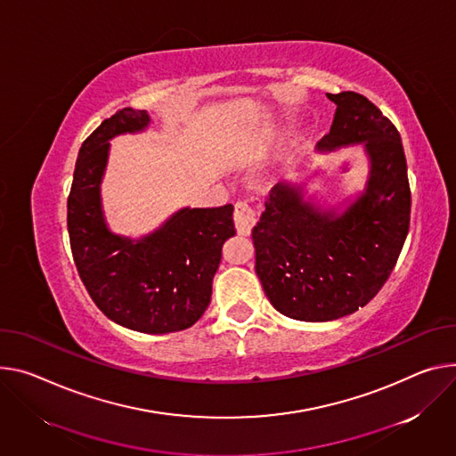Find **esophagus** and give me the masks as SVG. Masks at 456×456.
Returning a JSON list of instances; mask_svg holds the SVG:
<instances>
[{
  "label": "esophagus",
  "mask_w": 456,
  "mask_h": 456,
  "mask_svg": "<svg viewBox=\"0 0 456 456\" xmlns=\"http://www.w3.org/2000/svg\"><path fill=\"white\" fill-rule=\"evenodd\" d=\"M256 224V216L255 211L251 209V205L247 203L245 200H240L234 203V225L238 234H251L253 227Z\"/></svg>",
  "instance_id": "esophagus-1"
}]
</instances>
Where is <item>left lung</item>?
Returning a JSON list of instances; mask_svg holds the SVG:
<instances>
[{
  "label": "left lung",
  "instance_id": "obj_1",
  "mask_svg": "<svg viewBox=\"0 0 456 456\" xmlns=\"http://www.w3.org/2000/svg\"><path fill=\"white\" fill-rule=\"evenodd\" d=\"M337 112L318 151L363 145L365 191L346 211H322L302 187L276 183L253 229L256 274L273 307L295 320L329 322L377 297L393 273L411 218L400 133L365 96L327 94Z\"/></svg>",
  "mask_w": 456,
  "mask_h": 456
}]
</instances>
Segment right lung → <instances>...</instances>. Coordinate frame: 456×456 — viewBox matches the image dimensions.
Segmentation results:
<instances>
[{"label":"right lung","mask_w":456,"mask_h":456,"mask_svg":"<svg viewBox=\"0 0 456 456\" xmlns=\"http://www.w3.org/2000/svg\"><path fill=\"white\" fill-rule=\"evenodd\" d=\"M149 121L145 110L119 109L81 143L67 227L76 269L100 311L123 327L165 335L194 325L209 307L222 245L236 229L234 209L227 203L209 209L185 207L140 240L109 231L100 194L109 140L140 133Z\"/></svg>","instance_id":"obj_1"}]
</instances>
